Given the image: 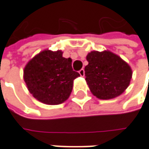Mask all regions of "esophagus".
I'll use <instances>...</instances> for the list:
<instances>
[{
  "label": "esophagus",
  "mask_w": 149,
  "mask_h": 149,
  "mask_svg": "<svg viewBox=\"0 0 149 149\" xmlns=\"http://www.w3.org/2000/svg\"><path fill=\"white\" fill-rule=\"evenodd\" d=\"M79 74L81 75V77H84L85 75V71L83 68H81V69L79 71Z\"/></svg>",
  "instance_id": "34e87169"
}]
</instances>
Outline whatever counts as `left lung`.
Returning a JSON list of instances; mask_svg holds the SVG:
<instances>
[{
	"label": "left lung",
	"mask_w": 149,
	"mask_h": 149,
	"mask_svg": "<svg viewBox=\"0 0 149 149\" xmlns=\"http://www.w3.org/2000/svg\"><path fill=\"white\" fill-rule=\"evenodd\" d=\"M86 81L91 93L102 100L121 95L129 86L132 70L128 63L109 51H92L86 56Z\"/></svg>",
	"instance_id": "8db88e82"
}]
</instances>
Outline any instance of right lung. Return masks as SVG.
<instances>
[{"instance_id":"obj_1","label":"right lung","mask_w":149,"mask_h":149,"mask_svg":"<svg viewBox=\"0 0 149 149\" xmlns=\"http://www.w3.org/2000/svg\"><path fill=\"white\" fill-rule=\"evenodd\" d=\"M80 74L72 67V59L62 51L44 50L25 66L24 79L34 98L47 105H58L69 97L73 81Z\"/></svg>"}]
</instances>
